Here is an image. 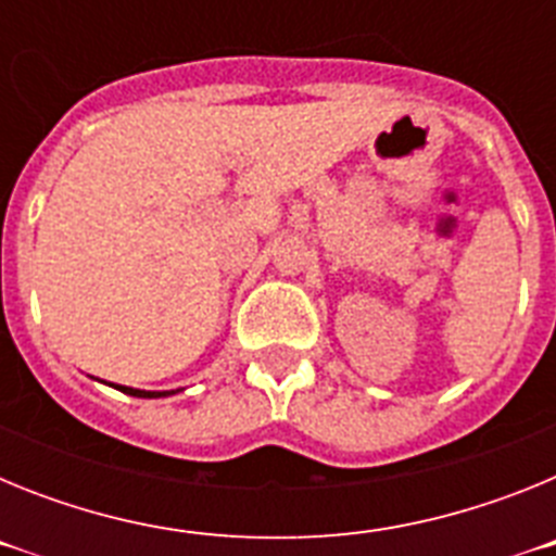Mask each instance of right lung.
<instances>
[{"mask_svg": "<svg viewBox=\"0 0 556 556\" xmlns=\"http://www.w3.org/2000/svg\"><path fill=\"white\" fill-rule=\"evenodd\" d=\"M125 395H136V397H161V395H169V392H144V390H132V387H119Z\"/></svg>", "mask_w": 556, "mask_h": 556, "instance_id": "add662e5", "label": "right lung"}]
</instances>
